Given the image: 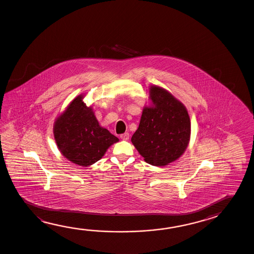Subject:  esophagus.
Masks as SVG:
<instances>
[{
	"mask_svg": "<svg viewBox=\"0 0 254 254\" xmlns=\"http://www.w3.org/2000/svg\"><path fill=\"white\" fill-rule=\"evenodd\" d=\"M129 137V133H128V132H125V133L120 135V138H122L123 140H128Z\"/></svg>",
	"mask_w": 254,
	"mask_h": 254,
	"instance_id": "esophagus-1",
	"label": "esophagus"
}]
</instances>
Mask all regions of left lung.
Instances as JSON below:
<instances>
[{
    "label": "left lung",
    "instance_id": "8db88e82",
    "mask_svg": "<svg viewBox=\"0 0 254 254\" xmlns=\"http://www.w3.org/2000/svg\"><path fill=\"white\" fill-rule=\"evenodd\" d=\"M150 107H145L131 142L145 162L164 166L181 157L189 145L191 125L185 106L161 87L149 88Z\"/></svg>",
    "mask_w": 254,
    "mask_h": 254
}]
</instances>
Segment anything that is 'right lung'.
I'll list each match as a JSON object with an SVG mask.
<instances>
[{
  "mask_svg": "<svg viewBox=\"0 0 254 254\" xmlns=\"http://www.w3.org/2000/svg\"><path fill=\"white\" fill-rule=\"evenodd\" d=\"M80 95L57 118L53 133L57 146L66 159L80 166H89L102 158L118 138L102 128L91 108Z\"/></svg>",
  "mask_w": 254,
  "mask_h": 254,
  "instance_id": "1",
  "label": "right lung"
}]
</instances>
